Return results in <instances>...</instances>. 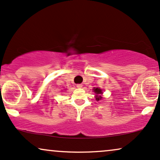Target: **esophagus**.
<instances>
[{
	"mask_svg": "<svg viewBox=\"0 0 160 160\" xmlns=\"http://www.w3.org/2000/svg\"><path fill=\"white\" fill-rule=\"evenodd\" d=\"M82 86H83V85H82V84H77V85H76V87H77V88H82Z\"/></svg>",
	"mask_w": 160,
	"mask_h": 160,
	"instance_id": "34e87169",
	"label": "esophagus"
}]
</instances>
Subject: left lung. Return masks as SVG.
I'll return each instance as SVG.
<instances>
[{"label":"left lung","instance_id":"left-lung-1","mask_svg":"<svg viewBox=\"0 0 160 160\" xmlns=\"http://www.w3.org/2000/svg\"><path fill=\"white\" fill-rule=\"evenodd\" d=\"M93 90H94V92H95V93L97 94V95H96V96H97V97H96V100H97V101H98V100H99V99H101V98H102L101 96H98V94L102 93V90L99 89V88H94Z\"/></svg>","mask_w":160,"mask_h":160}]
</instances>
